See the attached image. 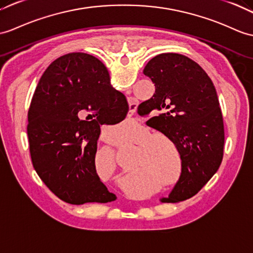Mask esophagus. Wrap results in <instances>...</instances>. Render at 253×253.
<instances>
[{
    "label": "esophagus",
    "instance_id": "obj_1",
    "mask_svg": "<svg viewBox=\"0 0 253 253\" xmlns=\"http://www.w3.org/2000/svg\"><path fill=\"white\" fill-rule=\"evenodd\" d=\"M136 111H137V104L133 102L129 103V116H131L134 112H136Z\"/></svg>",
    "mask_w": 253,
    "mask_h": 253
}]
</instances>
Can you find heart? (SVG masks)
Segmentation results:
<instances>
[{
    "label": "heart",
    "instance_id": "heart-1",
    "mask_svg": "<svg viewBox=\"0 0 253 253\" xmlns=\"http://www.w3.org/2000/svg\"><path fill=\"white\" fill-rule=\"evenodd\" d=\"M142 141L140 139L136 144ZM156 140L148 139L138 145L131 161L129 163L130 171L136 174L138 179L148 178L152 174H161L163 177L171 170V160L163 146L154 144Z\"/></svg>",
    "mask_w": 253,
    "mask_h": 253
}]
</instances>
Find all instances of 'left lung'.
Returning <instances> with one entry per match:
<instances>
[{
    "instance_id": "obj_1",
    "label": "left lung",
    "mask_w": 253,
    "mask_h": 253,
    "mask_svg": "<svg viewBox=\"0 0 253 253\" xmlns=\"http://www.w3.org/2000/svg\"><path fill=\"white\" fill-rule=\"evenodd\" d=\"M155 93L138 113L150 115L148 126L163 132L177 146L182 171L162 203H179L195 195L218 171L224 148V125L212 81L189 57L166 52L143 70Z\"/></svg>"
}]
</instances>
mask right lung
I'll list each match as a JSON object with an SVG mask.
<instances>
[{"label":"right lung","mask_w":253,"mask_h":253,"mask_svg":"<svg viewBox=\"0 0 253 253\" xmlns=\"http://www.w3.org/2000/svg\"><path fill=\"white\" fill-rule=\"evenodd\" d=\"M128 110L126 97L112 87L96 57L71 52L45 70L27 133L35 171L58 198L72 205L115 201L96 171L97 141L100 125L117 124Z\"/></svg>","instance_id":"add662e5"}]
</instances>
